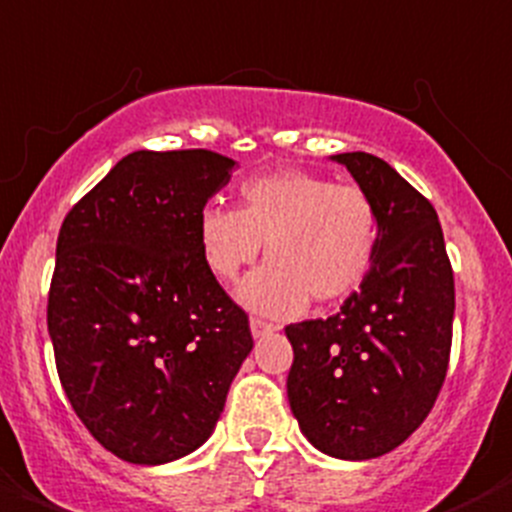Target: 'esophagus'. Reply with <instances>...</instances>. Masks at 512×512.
<instances>
[{
  "instance_id": "34e87169",
  "label": "esophagus",
  "mask_w": 512,
  "mask_h": 512,
  "mask_svg": "<svg viewBox=\"0 0 512 512\" xmlns=\"http://www.w3.org/2000/svg\"><path fill=\"white\" fill-rule=\"evenodd\" d=\"M272 331H277V326H274V323L264 321V318H251V334L253 336L272 334Z\"/></svg>"
}]
</instances>
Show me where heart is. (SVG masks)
<instances>
[{
  "instance_id": "b5f03b06",
  "label": "heart",
  "mask_w": 512,
  "mask_h": 512,
  "mask_svg": "<svg viewBox=\"0 0 512 512\" xmlns=\"http://www.w3.org/2000/svg\"><path fill=\"white\" fill-rule=\"evenodd\" d=\"M378 238V209L360 186L303 170L248 178L238 209L209 202L196 214L199 253L220 282H233L264 243L269 264L240 287V300L269 316L352 295L373 269Z\"/></svg>"
}]
</instances>
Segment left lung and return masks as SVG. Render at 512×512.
I'll list each match as a JSON object with an SVG mask.
<instances>
[{"mask_svg": "<svg viewBox=\"0 0 512 512\" xmlns=\"http://www.w3.org/2000/svg\"><path fill=\"white\" fill-rule=\"evenodd\" d=\"M331 160L373 199L381 222L368 279L336 316L290 323L287 399L305 438L344 461L399 448L435 406L451 357L453 269L438 212L368 152Z\"/></svg>", "mask_w": 512, "mask_h": 512, "instance_id": "8db88e82", "label": "left lung"}]
</instances>
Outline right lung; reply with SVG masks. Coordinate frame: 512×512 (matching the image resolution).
Here are the masks:
<instances>
[{
    "label": "right lung",
    "mask_w": 512,
    "mask_h": 512,
    "mask_svg": "<svg viewBox=\"0 0 512 512\" xmlns=\"http://www.w3.org/2000/svg\"><path fill=\"white\" fill-rule=\"evenodd\" d=\"M235 160L139 150L69 209L48 334L74 414L121 461L157 466L212 435L253 349L246 310L204 266L196 214Z\"/></svg>",
    "instance_id": "1"
}]
</instances>
